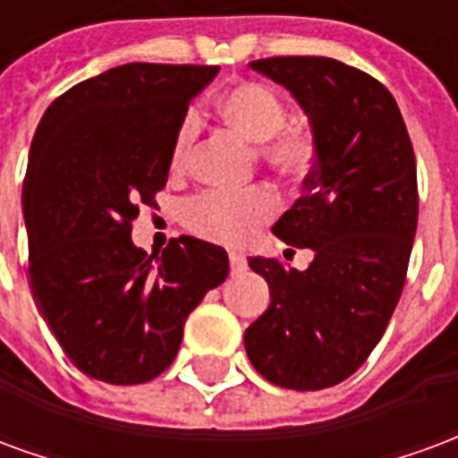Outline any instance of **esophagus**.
Here are the masks:
<instances>
[{
  "label": "esophagus",
  "mask_w": 458,
  "mask_h": 458,
  "mask_svg": "<svg viewBox=\"0 0 458 458\" xmlns=\"http://www.w3.org/2000/svg\"><path fill=\"white\" fill-rule=\"evenodd\" d=\"M230 269H233V275H238L245 269V258L238 255V252H230Z\"/></svg>",
  "instance_id": "esophagus-1"
}]
</instances>
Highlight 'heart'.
Returning a JSON list of instances; mask_svg holds the SVG:
<instances>
[{
  "mask_svg": "<svg viewBox=\"0 0 458 458\" xmlns=\"http://www.w3.org/2000/svg\"><path fill=\"white\" fill-rule=\"evenodd\" d=\"M220 120L250 141L272 174L284 181H304L318 161V137L307 124L287 122V100L258 81H242L225 88L216 100ZM199 114L189 110L176 124L169 164L174 171L189 166L199 137ZM279 200L267 186L245 191H203L183 206V225L199 238L240 245L277 216Z\"/></svg>",
  "mask_w": 458,
  "mask_h": 458,
  "instance_id": "obj_1",
  "label": "heart"
}]
</instances>
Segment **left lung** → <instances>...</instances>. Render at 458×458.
Listing matches in <instances>:
<instances>
[{
    "label": "left lung",
    "instance_id": "8db88e82",
    "mask_svg": "<svg viewBox=\"0 0 458 458\" xmlns=\"http://www.w3.org/2000/svg\"><path fill=\"white\" fill-rule=\"evenodd\" d=\"M309 114L318 161L304 196L275 223L304 272L250 258L272 301L245 331L250 363L287 390H324L373 353L403 294L417 230V164L400 107L373 75L324 55L252 61Z\"/></svg>",
    "mask_w": 458,
    "mask_h": 458
}]
</instances>
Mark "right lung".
<instances>
[{"label":"right lung","mask_w":458,"mask_h":458,"mask_svg":"<svg viewBox=\"0 0 458 458\" xmlns=\"http://www.w3.org/2000/svg\"><path fill=\"white\" fill-rule=\"evenodd\" d=\"M218 65L127 64L73 85L44 113L29 151V277L46 324L95 380L149 383L179 353L183 324L228 277V252L131 242L141 206L169 179L176 124Z\"/></svg>","instance_id":"obj_1"}]
</instances>
